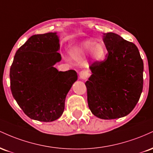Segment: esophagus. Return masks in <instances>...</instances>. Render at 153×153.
Wrapping results in <instances>:
<instances>
[{"label":"esophagus","mask_w":153,"mask_h":153,"mask_svg":"<svg viewBox=\"0 0 153 153\" xmlns=\"http://www.w3.org/2000/svg\"><path fill=\"white\" fill-rule=\"evenodd\" d=\"M90 75H91L90 71H89L88 70H86V69L82 70V71H81L80 73H79V76H80V78L82 79V80H85V79H87Z\"/></svg>","instance_id":"esophagus-1"}]
</instances>
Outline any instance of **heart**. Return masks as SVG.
I'll return each mask as SVG.
<instances>
[{"mask_svg":"<svg viewBox=\"0 0 153 153\" xmlns=\"http://www.w3.org/2000/svg\"><path fill=\"white\" fill-rule=\"evenodd\" d=\"M72 54L76 58L91 54L95 61L101 62L106 58L107 51L104 45L99 43L96 40L90 39L80 43L78 47L73 50Z\"/></svg>","mask_w":153,"mask_h":153,"instance_id":"1","label":"heart"}]
</instances>
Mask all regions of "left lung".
<instances>
[{
	"instance_id": "1",
	"label": "left lung",
	"mask_w": 153,
	"mask_h": 153,
	"mask_svg": "<svg viewBox=\"0 0 153 153\" xmlns=\"http://www.w3.org/2000/svg\"><path fill=\"white\" fill-rule=\"evenodd\" d=\"M103 42L106 59L90 66L92 75L85 82L88 104L102 119L125 117L134 109L143 88V61L134 43L114 33H106Z\"/></svg>"
}]
</instances>
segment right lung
I'll return each instance as SVG.
<instances>
[{
  "mask_svg": "<svg viewBox=\"0 0 153 153\" xmlns=\"http://www.w3.org/2000/svg\"><path fill=\"white\" fill-rule=\"evenodd\" d=\"M56 33L31 36L16 51L10 69V90L29 118L53 122L65 108L67 94L75 80L73 70L58 71L53 65L61 59Z\"/></svg>",
  "mask_w": 153,
  "mask_h": 153,
  "instance_id": "obj_1",
  "label": "right lung"
}]
</instances>
